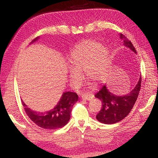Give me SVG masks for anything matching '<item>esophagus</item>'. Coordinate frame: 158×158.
<instances>
[{
    "label": "esophagus",
    "mask_w": 158,
    "mask_h": 158,
    "mask_svg": "<svg viewBox=\"0 0 158 158\" xmlns=\"http://www.w3.org/2000/svg\"><path fill=\"white\" fill-rule=\"evenodd\" d=\"M93 97H94V95L90 93H85L81 95V98L83 99H85V100H90V99L93 98Z\"/></svg>",
    "instance_id": "34e87169"
}]
</instances>
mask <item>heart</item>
<instances>
[{
	"instance_id": "heart-1",
	"label": "heart",
	"mask_w": 158,
	"mask_h": 158,
	"mask_svg": "<svg viewBox=\"0 0 158 158\" xmlns=\"http://www.w3.org/2000/svg\"><path fill=\"white\" fill-rule=\"evenodd\" d=\"M108 52L95 42H85L77 47L72 53L70 63L73 68L70 76L73 79L80 77L78 71L84 70L85 75L94 81H100L106 74Z\"/></svg>"
}]
</instances>
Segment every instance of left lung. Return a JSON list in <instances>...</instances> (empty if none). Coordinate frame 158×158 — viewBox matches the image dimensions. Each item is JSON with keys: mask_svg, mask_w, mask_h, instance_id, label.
Masks as SVG:
<instances>
[{"mask_svg": "<svg viewBox=\"0 0 158 158\" xmlns=\"http://www.w3.org/2000/svg\"><path fill=\"white\" fill-rule=\"evenodd\" d=\"M120 37L123 41L125 47H129L134 52L137 53L135 48L129 40L124 35L121 34ZM141 77L132 91L125 95L118 96L111 93L103 85L95 95V98L102 101V108L96 115L98 121L105 124H114L122 121L132 110L135 102L137 101L141 89Z\"/></svg>", "mask_w": 158, "mask_h": 158, "instance_id": "left-lung-1", "label": "left lung"}]
</instances>
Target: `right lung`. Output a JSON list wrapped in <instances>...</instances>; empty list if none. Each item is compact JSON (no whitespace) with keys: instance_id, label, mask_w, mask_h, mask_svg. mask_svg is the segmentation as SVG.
Instances as JSON below:
<instances>
[{"instance_id":"right-lung-1","label":"right lung","mask_w":158,"mask_h":158,"mask_svg":"<svg viewBox=\"0 0 158 158\" xmlns=\"http://www.w3.org/2000/svg\"><path fill=\"white\" fill-rule=\"evenodd\" d=\"M38 37L34 40H37ZM78 100V95L74 92H65L61 97L59 102L52 110L44 113H37L27 107L23 102L24 110L31 120L39 127L44 129L56 130L65 126L70 118L73 105Z\"/></svg>"}]
</instances>
